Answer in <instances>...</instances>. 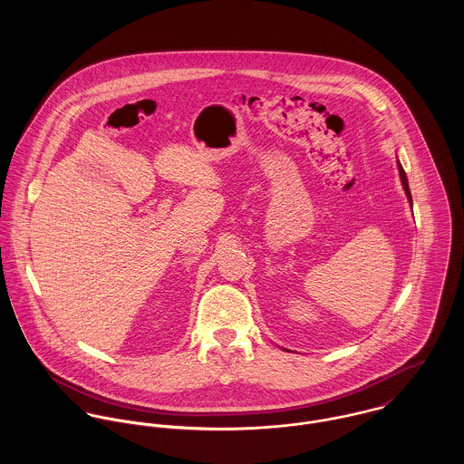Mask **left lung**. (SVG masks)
I'll return each mask as SVG.
<instances>
[{
  "mask_svg": "<svg viewBox=\"0 0 464 464\" xmlns=\"http://www.w3.org/2000/svg\"><path fill=\"white\" fill-rule=\"evenodd\" d=\"M397 166L398 175H400V182H401V188H403V191H405V197H407V201H409V205L412 207V197H411V191H409V182H407V177H405V171H403V168H401L400 160H397Z\"/></svg>",
  "mask_w": 464,
  "mask_h": 464,
  "instance_id": "left-lung-1",
  "label": "left lung"
}]
</instances>
